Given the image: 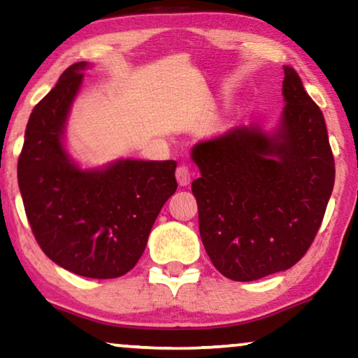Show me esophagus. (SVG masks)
Segmentation results:
<instances>
[{
  "mask_svg": "<svg viewBox=\"0 0 358 358\" xmlns=\"http://www.w3.org/2000/svg\"><path fill=\"white\" fill-rule=\"evenodd\" d=\"M176 179H178L180 187H187L190 180H192V174H190L187 166H179V168L176 169Z\"/></svg>",
  "mask_w": 358,
  "mask_h": 358,
  "instance_id": "34e87169",
  "label": "esophagus"
}]
</instances>
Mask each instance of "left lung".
<instances>
[{
    "label": "left lung",
    "instance_id": "obj_1",
    "mask_svg": "<svg viewBox=\"0 0 358 358\" xmlns=\"http://www.w3.org/2000/svg\"><path fill=\"white\" fill-rule=\"evenodd\" d=\"M280 120L272 131L236 125L199 141L190 158L199 231L222 275L251 282L290 268L321 227L332 187L334 158L324 117L298 73L283 66Z\"/></svg>",
    "mask_w": 358,
    "mask_h": 358
}]
</instances>
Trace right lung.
Here are the masks:
<instances>
[{"label": "right lung", "mask_w": 358, "mask_h": 358, "mask_svg": "<svg viewBox=\"0 0 358 358\" xmlns=\"http://www.w3.org/2000/svg\"><path fill=\"white\" fill-rule=\"evenodd\" d=\"M90 63L66 68L34 107L17 161L24 208L38 246L76 275L115 278L135 267L161 208L178 189L168 161L120 158L81 168L66 124Z\"/></svg>", "instance_id": "right-lung-1"}]
</instances>
